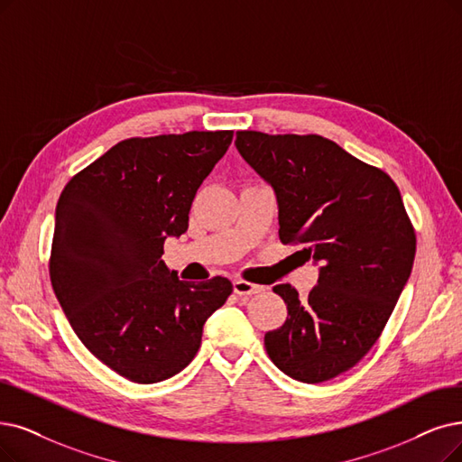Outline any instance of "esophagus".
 I'll return each mask as SVG.
<instances>
[{"label":"esophagus","mask_w":462,"mask_h":462,"mask_svg":"<svg viewBox=\"0 0 462 462\" xmlns=\"http://www.w3.org/2000/svg\"><path fill=\"white\" fill-rule=\"evenodd\" d=\"M233 290H235V293H238V295H254V293H260L263 288L262 286H257V284H252V282H246V281H235L233 282Z\"/></svg>","instance_id":"obj_1"}]
</instances>
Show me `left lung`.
Instances as JSON below:
<instances>
[{"mask_svg": "<svg viewBox=\"0 0 462 462\" xmlns=\"http://www.w3.org/2000/svg\"><path fill=\"white\" fill-rule=\"evenodd\" d=\"M235 145L274 191L279 236L319 265L305 300L274 286L288 319L265 334L273 364L301 383L350 370L379 339L415 260V231L389 174L328 138L236 133Z\"/></svg>", "mask_w": 462, "mask_h": 462, "instance_id": "left-lung-1", "label": "left lung"}]
</instances>
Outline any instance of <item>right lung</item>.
Segmentation results:
<instances>
[{
    "instance_id": "obj_1",
    "label": "right lung",
    "mask_w": 462,
    "mask_h": 462,
    "mask_svg": "<svg viewBox=\"0 0 462 462\" xmlns=\"http://www.w3.org/2000/svg\"><path fill=\"white\" fill-rule=\"evenodd\" d=\"M233 131L123 140L64 188L51 282L76 336L102 364L150 384L197 355L202 326L233 291L224 276L186 282L162 262Z\"/></svg>"
}]
</instances>
